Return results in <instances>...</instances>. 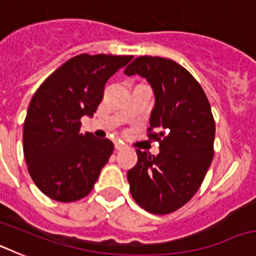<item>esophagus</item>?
<instances>
[{"label":"esophagus","mask_w":256,"mask_h":256,"mask_svg":"<svg viewBox=\"0 0 256 256\" xmlns=\"http://www.w3.org/2000/svg\"><path fill=\"white\" fill-rule=\"evenodd\" d=\"M115 148H116L118 151L123 150V148H126V144H120V142H115Z\"/></svg>","instance_id":"obj_1"}]
</instances>
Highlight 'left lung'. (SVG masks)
I'll use <instances>...</instances> for the list:
<instances>
[{
	"label": "left lung",
	"mask_w": 256,
	"mask_h": 256,
	"mask_svg": "<svg viewBox=\"0 0 256 256\" xmlns=\"http://www.w3.org/2000/svg\"><path fill=\"white\" fill-rule=\"evenodd\" d=\"M126 76L146 78L154 90L148 138L159 142L156 156L137 150L128 172L132 198L152 214H169L188 202L200 188L214 156L216 123L198 82L176 61L140 56Z\"/></svg>",
	"instance_id": "1"
}]
</instances>
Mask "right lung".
Returning <instances> with one entry per match:
<instances>
[{"label":"right lung","instance_id":"1","mask_svg":"<svg viewBox=\"0 0 256 256\" xmlns=\"http://www.w3.org/2000/svg\"><path fill=\"white\" fill-rule=\"evenodd\" d=\"M133 56H74L44 80L29 104L22 146L36 186L60 202L80 200L92 191L114 151L108 138L80 132L82 116H94L108 79Z\"/></svg>","mask_w":256,"mask_h":256}]
</instances>
